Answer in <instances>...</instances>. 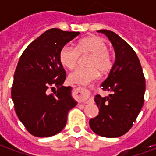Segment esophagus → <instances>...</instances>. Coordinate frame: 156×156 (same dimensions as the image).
I'll return each mask as SVG.
<instances>
[{
  "mask_svg": "<svg viewBox=\"0 0 156 156\" xmlns=\"http://www.w3.org/2000/svg\"><path fill=\"white\" fill-rule=\"evenodd\" d=\"M77 89V94H78V96L80 101L82 102H86L88 100V96H89V92H88V89L86 88H81V87H78V88H76Z\"/></svg>",
  "mask_w": 156,
  "mask_h": 156,
  "instance_id": "obj_1",
  "label": "esophagus"
}]
</instances>
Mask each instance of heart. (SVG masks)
Masks as SVG:
<instances>
[{
	"instance_id": "heart-1",
	"label": "heart",
	"mask_w": 156,
	"mask_h": 156,
	"mask_svg": "<svg viewBox=\"0 0 156 156\" xmlns=\"http://www.w3.org/2000/svg\"><path fill=\"white\" fill-rule=\"evenodd\" d=\"M90 54L87 62L88 68H78L68 76L73 84L86 85L94 81L102 73L108 72L113 67V58L108 51V45L101 37L90 36L78 41L76 48L66 45L59 52V60L63 67L73 69L78 63L80 54Z\"/></svg>"
}]
</instances>
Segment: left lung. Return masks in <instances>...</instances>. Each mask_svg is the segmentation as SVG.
<instances>
[{"instance_id":"1","label":"left lung","mask_w":156,"mask_h":156,"mask_svg":"<svg viewBox=\"0 0 156 156\" xmlns=\"http://www.w3.org/2000/svg\"><path fill=\"white\" fill-rule=\"evenodd\" d=\"M111 41L115 61L108 78L102 83L107 97L96 95L94 101L99 113L89 120L95 134L107 138L119 137L133 126L144 104L145 79L140 62L134 49L116 33L98 30Z\"/></svg>"}]
</instances>
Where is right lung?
<instances>
[{
  "mask_svg": "<svg viewBox=\"0 0 156 156\" xmlns=\"http://www.w3.org/2000/svg\"><path fill=\"white\" fill-rule=\"evenodd\" d=\"M79 34L49 29L31 42L19 59L12 98L17 117L34 136L49 137L61 132L68 111L77 105L71 87L62 85L66 72L59 52Z\"/></svg>",
  "mask_w": 156,
  "mask_h": 156,
  "instance_id": "obj_1",
  "label": "right lung"
}]
</instances>
